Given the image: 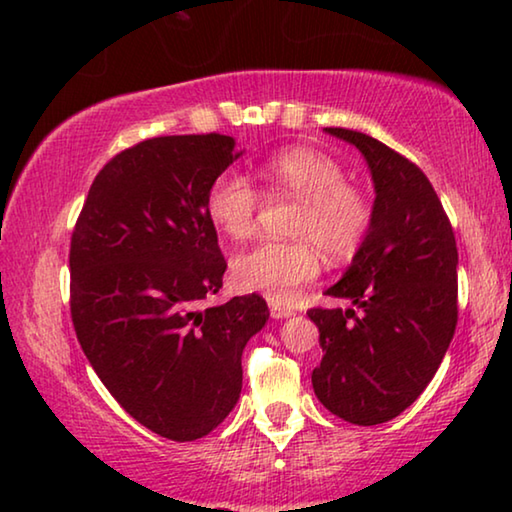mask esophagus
<instances>
[{"mask_svg":"<svg viewBox=\"0 0 512 512\" xmlns=\"http://www.w3.org/2000/svg\"><path fill=\"white\" fill-rule=\"evenodd\" d=\"M291 314H294V312L287 310V307H278V305L271 307V316H273V319H287V316H291Z\"/></svg>","mask_w":512,"mask_h":512,"instance_id":"1","label":"esophagus"}]
</instances>
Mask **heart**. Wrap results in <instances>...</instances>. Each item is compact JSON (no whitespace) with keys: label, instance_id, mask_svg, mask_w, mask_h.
<instances>
[{"label":"heart","instance_id":"obj_1","mask_svg":"<svg viewBox=\"0 0 512 512\" xmlns=\"http://www.w3.org/2000/svg\"><path fill=\"white\" fill-rule=\"evenodd\" d=\"M262 177L275 196H291L300 207L291 225L298 241H262L232 259V278L241 289L259 291L273 303H289L300 287L319 275L321 259L348 257L367 237L373 207L360 184L348 182L344 168L316 148H287L262 164ZM207 216L230 239H248L257 227L262 198L237 170H225L209 184Z\"/></svg>","mask_w":512,"mask_h":512}]
</instances>
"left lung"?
<instances>
[{
    "instance_id": "left-lung-1",
    "label": "left lung",
    "mask_w": 512,
    "mask_h": 512,
    "mask_svg": "<svg viewBox=\"0 0 512 512\" xmlns=\"http://www.w3.org/2000/svg\"><path fill=\"white\" fill-rule=\"evenodd\" d=\"M358 148L376 184L373 221L344 278L326 294L358 307H312L323 358L314 394L339 419H394L431 383L458 323V248L433 184L415 161L371 136L326 127Z\"/></svg>"
}]
</instances>
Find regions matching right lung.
I'll return each instance as SVG.
<instances>
[{
    "label": "right lung",
    "instance_id": "obj_1",
    "mask_svg": "<svg viewBox=\"0 0 512 512\" xmlns=\"http://www.w3.org/2000/svg\"><path fill=\"white\" fill-rule=\"evenodd\" d=\"M225 134L154 136L95 175L70 237V316L113 399L175 442L212 433L241 394L259 294L218 307L227 262L207 191L239 154Z\"/></svg>",
    "mask_w": 512,
    "mask_h": 512
}]
</instances>
